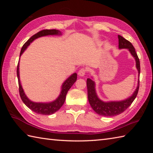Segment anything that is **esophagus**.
Listing matches in <instances>:
<instances>
[{
    "label": "esophagus",
    "instance_id": "34e87169",
    "mask_svg": "<svg viewBox=\"0 0 153 153\" xmlns=\"http://www.w3.org/2000/svg\"><path fill=\"white\" fill-rule=\"evenodd\" d=\"M86 69H85V68H82V69H80L78 71V75L79 76H85V74L86 73Z\"/></svg>",
    "mask_w": 153,
    "mask_h": 153
}]
</instances>
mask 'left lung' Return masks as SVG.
Masks as SVG:
<instances>
[{
	"mask_svg": "<svg viewBox=\"0 0 153 153\" xmlns=\"http://www.w3.org/2000/svg\"><path fill=\"white\" fill-rule=\"evenodd\" d=\"M119 48H128L133 56L135 58L136 62V68L138 70L139 77L140 74V62L136 53L135 48L129 41L118 35ZM87 96L91 106L98 114L103 116H115L123 112L131 105L137 95L139 88V79L137 89H135L133 95L126 100L121 101L104 102L97 97L95 90V83L93 81L88 78L87 79Z\"/></svg>",
	"mask_w": 153,
	"mask_h": 153,
	"instance_id": "8db88e82",
	"label": "left lung"
}]
</instances>
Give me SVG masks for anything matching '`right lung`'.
Here are the masks:
<instances>
[{
  "label": "right lung",
  "mask_w": 153,
  "mask_h": 153,
  "mask_svg": "<svg viewBox=\"0 0 153 153\" xmlns=\"http://www.w3.org/2000/svg\"><path fill=\"white\" fill-rule=\"evenodd\" d=\"M61 35V32L56 30H44L39 32H38L36 34L33 35L27 40V42H25V44L23 45V47L21 49L20 54L19 56H21L22 53H24V51L26 49L27 47L30 45L31 42H33L35 39L39 37L47 36V35ZM17 76L18 79V85H19V93L20 95L22 101L29 108L31 109L32 111L35 112V113L43 115H51L53 114V113L56 112L57 110H59L61 106L63 105L64 103L65 100H66V94L71 87L74 85V83L76 82L77 79V74L74 73L71 76H70L65 81L64 83L62 85V90L59 97L54 100L53 102H47V103H43V102H35L31 101L29 99L27 96L24 93V90H23L20 81H19V62L17 66Z\"/></svg>",
  "instance_id": "1"
}]
</instances>
